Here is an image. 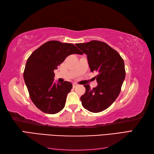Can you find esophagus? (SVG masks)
Instances as JSON below:
<instances>
[{"instance_id": "34e87169", "label": "esophagus", "mask_w": 154, "mask_h": 154, "mask_svg": "<svg viewBox=\"0 0 154 154\" xmlns=\"http://www.w3.org/2000/svg\"><path fill=\"white\" fill-rule=\"evenodd\" d=\"M77 86V83H73V88H75Z\"/></svg>"}]
</instances>
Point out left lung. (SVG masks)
Returning <instances> with one entry per match:
<instances>
[{"instance_id": "obj_1", "label": "left lung", "mask_w": 154, "mask_h": 154, "mask_svg": "<svg viewBox=\"0 0 154 154\" xmlns=\"http://www.w3.org/2000/svg\"><path fill=\"white\" fill-rule=\"evenodd\" d=\"M87 54L91 72L97 71L94 77L97 87L91 89L84 85L85 93L81 97L82 105L91 112H100L112 104L121 91L125 79L124 60L118 52L103 42L93 40L76 44Z\"/></svg>"}]
</instances>
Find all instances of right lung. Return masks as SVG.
<instances>
[{
	"mask_svg": "<svg viewBox=\"0 0 154 154\" xmlns=\"http://www.w3.org/2000/svg\"><path fill=\"white\" fill-rule=\"evenodd\" d=\"M72 44L48 41L32 52L24 71V79L32 102L47 114H56L63 109L67 94L73 87L69 81L55 83L54 72L71 54H82Z\"/></svg>",
	"mask_w": 154,
	"mask_h": 154,
	"instance_id": "obj_1",
	"label": "right lung"
}]
</instances>
